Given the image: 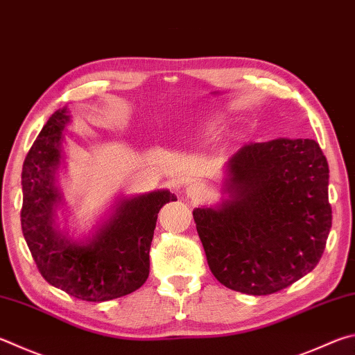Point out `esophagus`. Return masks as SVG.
I'll use <instances>...</instances> for the list:
<instances>
[{"label": "esophagus", "instance_id": "obj_1", "mask_svg": "<svg viewBox=\"0 0 355 355\" xmlns=\"http://www.w3.org/2000/svg\"><path fill=\"white\" fill-rule=\"evenodd\" d=\"M206 192H208V189H206V186L200 182L191 183L188 188H186V194H188V197L192 200L203 198L206 196Z\"/></svg>", "mask_w": 355, "mask_h": 355}]
</instances>
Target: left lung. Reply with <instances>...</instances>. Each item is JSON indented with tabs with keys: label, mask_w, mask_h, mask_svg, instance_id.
Wrapping results in <instances>:
<instances>
[{
	"label": "left lung",
	"mask_w": 355,
	"mask_h": 355,
	"mask_svg": "<svg viewBox=\"0 0 355 355\" xmlns=\"http://www.w3.org/2000/svg\"><path fill=\"white\" fill-rule=\"evenodd\" d=\"M225 172L228 198L192 211L216 279L270 295L311 273L332 227L329 166L317 141L245 144Z\"/></svg>",
	"instance_id": "1"
}]
</instances>
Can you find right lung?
I'll return each instance as SVG.
<instances>
[{
    "instance_id": "right-lung-1",
    "label": "right lung",
    "mask_w": 355,
    "mask_h": 355,
    "mask_svg": "<svg viewBox=\"0 0 355 355\" xmlns=\"http://www.w3.org/2000/svg\"><path fill=\"white\" fill-rule=\"evenodd\" d=\"M71 122L59 108L31 147L21 172V230L38 272L51 286L83 301L102 302L138 290L149 278V251L158 212L177 197L167 189L116 200L110 216L83 241L57 225L63 205L57 172L63 163V130Z\"/></svg>"
}]
</instances>
